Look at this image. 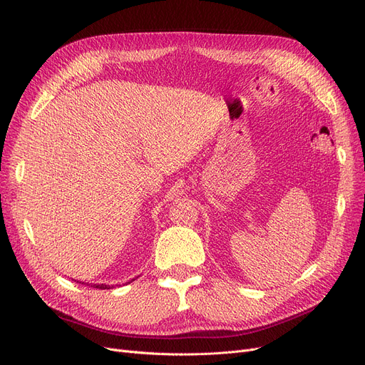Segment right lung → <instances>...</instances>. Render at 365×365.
<instances>
[{
	"instance_id": "1",
	"label": "right lung",
	"mask_w": 365,
	"mask_h": 365,
	"mask_svg": "<svg viewBox=\"0 0 365 365\" xmlns=\"http://www.w3.org/2000/svg\"><path fill=\"white\" fill-rule=\"evenodd\" d=\"M76 282H78V281H76ZM80 284H83V282H80ZM93 287H96V289H101V290H110L113 285H105V284H99V285H96V284H94Z\"/></svg>"
}]
</instances>
